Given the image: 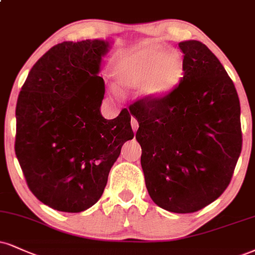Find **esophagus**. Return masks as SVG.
Here are the masks:
<instances>
[{
    "label": "esophagus",
    "instance_id": "34e87169",
    "mask_svg": "<svg viewBox=\"0 0 255 255\" xmlns=\"http://www.w3.org/2000/svg\"><path fill=\"white\" fill-rule=\"evenodd\" d=\"M130 124H131V128H133L134 133H135V131L137 130V127H139V122H137V120L135 118H133V116H131Z\"/></svg>",
    "mask_w": 255,
    "mask_h": 255
}]
</instances>
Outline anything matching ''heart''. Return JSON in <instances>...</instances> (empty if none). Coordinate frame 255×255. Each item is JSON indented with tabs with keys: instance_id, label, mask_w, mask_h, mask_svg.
Listing matches in <instances>:
<instances>
[{
	"instance_id": "1",
	"label": "heart",
	"mask_w": 255,
	"mask_h": 255,
	"mask_svg": "<svg viewBox=\"0 0 255 255\" xmlns=\"http://www.w3.org/2000/svg\"><path fill=\"white\" fill-rule=\"evenodd\" d=\"M114 76L125 88H139L148 98L165 96L183 76V61L178 52L149 44L130 51L115 63Z\"/></svg>"
}]
</instances>
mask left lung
Masks as SVG:
<instances>
[{"mask_svg": "<svg viewBox=\"0 0 255 255\" xmlns=\"http://www.w3.org/2000/svg\"><path fill=\"white\" fill-rule=\"evenodd\" d=\"M180 82L159 98L129 106L139 122L141 166L155 204L177 214L195 213L223 194L242 148L240 101L215 54L202 42L178 44Z\"/></svg>", "mask_w": 255, "mask_h": 255, "instance_id": "8db88e82", "label": "left lung"}]
</instances>
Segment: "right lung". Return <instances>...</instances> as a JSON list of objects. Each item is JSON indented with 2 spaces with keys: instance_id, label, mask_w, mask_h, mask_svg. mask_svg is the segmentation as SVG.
Returning <instances> with one entry per match:
<instances>
[{
  "instance_id": "add662e5",
  "label": "right lung",
  "mask_w": 255,
  "mask_h": 255,
  "mask_svg": "<svg viewBox=\"0 0 255 255\" xmlns=\"http://www.w3.org/2000/svg\"><path fill=\"white\" fill-rule=\"evenodd\" d=\"M104 40L64 41L33 65L16 103L15 154L33 195L52 209L81 213L102 196L127 140L130 114L106 120L97 76Z\"/></svg>"
}]
</instances>
